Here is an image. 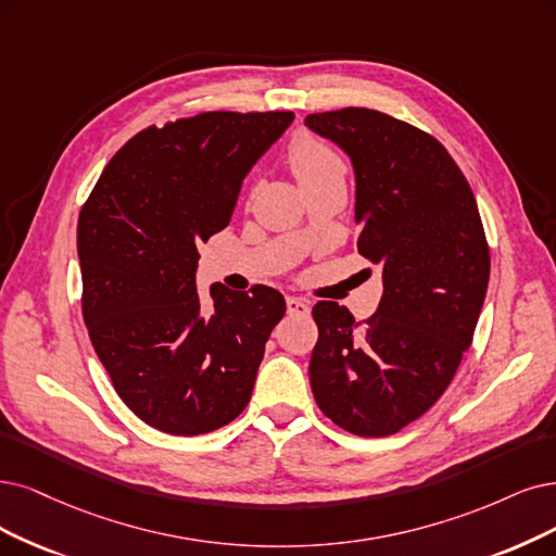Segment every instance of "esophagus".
<instances>
[{
  "label": "esophagus",
  "instance_id": "34e87169",
  "mask_svg": "<svg viewBox=\"0 0 556 556\" xmlns=\"http://www.w3.org/2000/svg\"><path fill=\"white\" fill-rule=\"evenodd\" d=\"M286 309H289L291 316H309V304H306L304 300H298V298H289L286 300Z\"/></svg>",
  "mask_w": 556,
  "mask_h": 556
}]
</instances>
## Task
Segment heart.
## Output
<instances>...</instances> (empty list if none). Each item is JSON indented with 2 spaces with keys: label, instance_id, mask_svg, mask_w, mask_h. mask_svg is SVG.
Here are the masks:
<instances>
[{
  "label": "heart",
  "instance_id": "b5f03b06",
  "mask_svg": "<svg viewBox=\"0 0 556 556\" xmlns=\"http://www.w3.org/2000/svg\"><path fill=\"white\" fill-rule=\"evenodd\" d=\"M289 162L300 182L332 172H345L341 155L314 135H300L293 139L289 149Z\"/></svg>",
  "mask_w": 556,
  "mask_h": 556
}]
</instances>
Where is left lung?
<instances>
[{
	"label": "left lung",
	"instance_id": "8db88e82",
	"mask_svg": "<svg viewBox=\"0 0 556 556\" xmlns=\"http://www.w3.org/2000/svg\"><path fill=\"white\" fill-rule=\"evenodd\" d=\"M304 126L353 162L357 250L384 289L364 323L314 306L312 392L348 433L394 435L444 394L475 337L490 277L477 199L442 143L405 121L345 108Z\"/></svg>",
	"mask_w": 556,
	"mask_h": 556
}]
</instances>
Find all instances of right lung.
Listing matches in <instances>:
<instances>
[{
	"label": "right lung",
	"mask_w": 556,
	"mask_h": 556,
	"mask_svg": "<svg viewBox=\"0 0 556 556\" xmlns=\"http://www.w3.org/2000/svg\"><path fill=\"white\" fill-rule=\"evenodd\" d=\"M293 112H203L137 132L77 222L81 316L121 401L169 435L233 421L286 314L270 286L197 293L199 244L229 224L244 176Z\"/></svg>",
	"instance_id": "add662e5"
}]
</instances>
